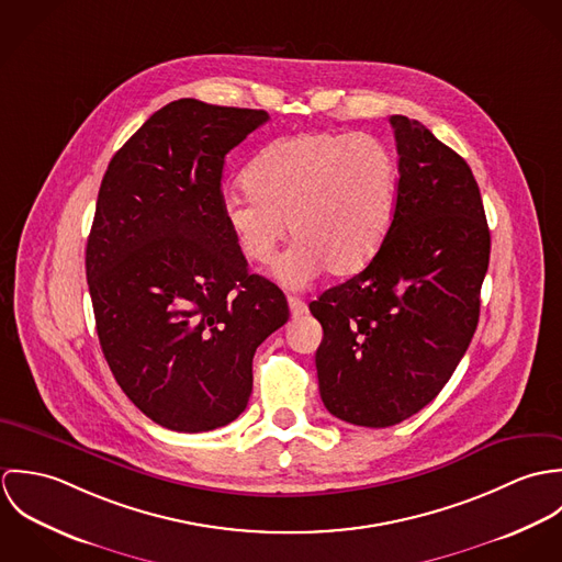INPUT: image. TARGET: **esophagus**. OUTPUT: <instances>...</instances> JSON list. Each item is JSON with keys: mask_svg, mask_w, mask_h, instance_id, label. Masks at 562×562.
I'll return each mask as SVG.
<instances>
[{"mask_svg": "<svg viewBox=\"0 0 562 562\" xmlns=\"http://www.w3.org/2000/svg\"><path fill=\"white\" fill-rule=\"evenodd\" d=\"M288 305H290L292 318H303L307 314V303L301 301L299 296H288Z\"/></svg>", "mask_w": 562, "mask_h": 562, "instance_id": "34e87169", "label": "esophagus"}]
</instances>
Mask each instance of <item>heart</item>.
Returning <instances> with one entry per match:
<instances>
[{
  "label": "heart",
  "mask_w": 562,
  "mask_h": 562,
  "mask_svg": "<svg viewBox=\"0 0 562 562\" xmlns=\"http://www.w3.org/2000/svg\"><path fill=\"white\" fill-rule=\"evenodd\" d=\"M248 194L223 201V221L255 266L274 261L288 225L296 244L277 266L288 285H303L326 268L333 277L361 272L387 238L398 166L366 134L303 132L270 143L244 172Z\"/></svg>",
  "instance_id": "1"
}]
</instances>
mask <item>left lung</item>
<instances>
[{"mask_svg": "<svg viewBox=\"0 0 562 562\" xmlns=\"http://www.w3.org/2000/svg\"><path fill=\"white\" fill-rule=\"evenodd\" d=\"M398 149L394 223L376 257L310 303L328 413L385 428L432 401L481 316L491 236L472 168L424 125L390 119Z\"/></svg>", "mask_w": 562, "mask_h": 562, "instance_id": "obj_1", "label": "left lung"}]
</instances>
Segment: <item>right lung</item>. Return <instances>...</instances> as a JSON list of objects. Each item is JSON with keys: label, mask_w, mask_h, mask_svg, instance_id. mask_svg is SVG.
Masks as SVG:
<instances>
[{"label": "right lung", "mask_w": 562, "mask_h": 562, "mask_svg": "<svg viewBox=\"0 0 562 562\" xmlns=\"http://www.w3.org/2000/svg\"><path fill=\"white\" fill-rule=\"evenodd\" d=\"M266 121L263 110L172 101L114 154L99 188L86 244L99 344L125 396L168 430L234 422L257 346L290 318L223 221L225 158Z\"/></svg>", "instance_id": "1"}]
</instances>
